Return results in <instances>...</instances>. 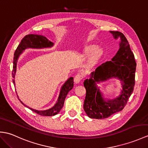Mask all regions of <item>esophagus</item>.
Wrapping results in <instances>:
<instances>
[{
	"label": "esophagus",
	"instance_id": "34e87169",
	"mask_svg": "<svg viewBox=\"0 0 148 148\" xmlns=\"http://www.w3.org/2000/svg\"><path fill=\"white\" fill-rule=\"evenodd\" d=\"M84 77V75L82 73H79L77 74L74 77V82L75 83H79L82 79Z\"/></svg>",
	"mask_w": 148,
	"mask_h": 148
}]
</instances>
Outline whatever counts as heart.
Here are the masks:
<instances>
[{"mask_svg": "<svg viewBox=\"0 0 148 148\" xmlns=\"http://www.w3.org/2000/svg\"><path fill=\"white\" fill-rule=\"evenodd\" d=\"M96 49H97V47H96V46H94V45L86 46L84 48V52L85 53V54H90V53H92L94 50H95Z\"/></svg>", "mask_w": 148, "mask_h": 148, "instance_id": "1", "label": "heart"}]
</instances>
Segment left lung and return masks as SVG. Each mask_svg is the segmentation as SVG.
Here are the masks:
<instances>
[{"mask_svg": "<svg viewBox=\"0 0 148 148\" xmlns=\"http://www.w3.org/2000/svg\"><path fill=\"white\" fill-rule=\"evenodd\" d=\"M110 32L115 39L121 38L120 47L112 60L102 64L91 73V77L84 81L86 90L84 110L90 118L103 119L119 112L125 107L135 85L136 62L127 40L119 32ZM111 78H117L122 82L123 90L117 98L106 101L96 83Z\"/></svg>", "mask_w": 148, "mask_h": 148, "instance_id": "8db88e82", "label": "left lung"}]
</instances>
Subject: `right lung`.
<instances>
[{"mask_svg":"<svg viewBox=\"0 0 148 148\" xmlns=\"http://www.w3.org/2000/svg\"><path fill=\"white\" fill-rule=\"evenodd\" d=\"M53 45V43L50 42L48 40L46 37L38 35H26L22 39L21 42H20L18 47L14 52V60H13V69H12V77H15V74L16 71L17 62H18L19 56L23 52V50L26 49H44V48H50ZM13 83L15 85V81L12 79ZM74 86V78L73 77L68 79L67 81L65 82L64 85L62 86L60 91L59 96H58L57 103L52 108L46 110H36L29 108L28 106L25 105L20 100L21 103L23 104L26 107L31 109L34 112L42 116H53L56 115L58 113H59L62 108L63 107L65 99H66L67 93L70 90L73 89Z\"/></svg>","mask_w":148,"mask_h":148,"instance_id":"1","label":"right lung"}]
</instances>
